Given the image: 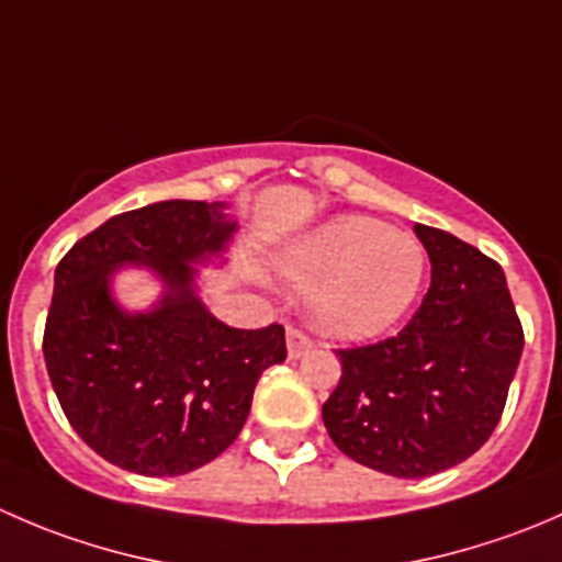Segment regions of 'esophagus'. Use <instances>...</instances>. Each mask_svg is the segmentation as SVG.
Here are the masks:
<instances>
[{"label":"esophagus","mask_w":562,"mask_h":562,"mask_svg":"<svg viewBox=\"0 0 562 562\" xmlns=\"http://www.w3.org/2000/svg\"><path fill=\"white\" fill-rule=\"evenodd\" d=\"M285 339H288V356H291V359H302L304 353H310V350H313V339L304 337L299 328H293V326L288 328Z\"/></svg>","instance_id":"34e87169"}]
</instances>
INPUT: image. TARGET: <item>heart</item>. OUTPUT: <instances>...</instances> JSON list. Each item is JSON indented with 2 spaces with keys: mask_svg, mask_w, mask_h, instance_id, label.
Here are the masks:
<instances>
[{
  "mask_svg": "<svg viewBox=\"0 0 562 562\" xmlns=\"http://www.w3.org/2000/svg\"><path fill=\"white\" fill-rule=\"evenodd\" d=\"M277 271L310 291L307 315L317 331L370 339L411 313L427 277V249L383 220L342 214L291 241Z\"/></svg>",
  "mask_w": 562,
  "mask_h": 562,
  "instance_id": "heart-1",
  "label": "heart"
}]
</instances>
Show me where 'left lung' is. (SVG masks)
I'll return each mask as SVG.
<instances>
[{
	"label": "left lung",
	"mask_w": 562,
	"mask_h": 562,
	"mask_svg": "<svg viewBox=\"0 0 562 562\" xmlns=\"http://www.w3.org/2000/svg\"><path fill=\"white\" fill-rule=\"evenodd\" d=\"M416 236L432 263L422 307L396 337L337 350L323 402L334 446L396 479L443 473L490 440L525 345L501 266L446 231Z\"/></svg>",
	"instance_id": "1"
}]
</instances>
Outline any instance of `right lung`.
<instances>
[{"instance_id":"1","label":"right lung","mask_w":562,"mask_h":562,"mask_svg":"<svg viewBox=\"0 0 562 562\" xmlns=\"http://www.w3.org/2000/svg\"><path fill=\"white\" fill-rule=\"evenodd\" d=\"M239 220L225 201H160L111 217L61 258L43 356L83 443L140 475H184L245 427L263 370L285 361V328H234L201 299L198 266H223ZM122 268L161 282L149 311L117 304Z\"/></svg>"}]
</instances>
